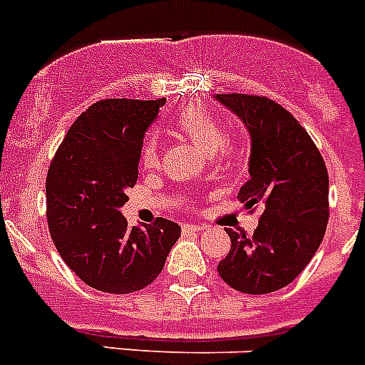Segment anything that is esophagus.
<instances>
[{
	"label": "esophagus",
	"mask_w": 365,
	"mask_h": 365,
	"mask_svg": "<svg viewBox=\"0 0 365 365\" xmlns=\"http://www.w3.org/2000/svg\"><path fill=\"white\" fill-rule=\"evenodd\" d=\"M206 226L204 225H183L182 230L183 232H200V230H204Z\"/></svg>",
	"instance_id": "obj_1"
}]
</instances>
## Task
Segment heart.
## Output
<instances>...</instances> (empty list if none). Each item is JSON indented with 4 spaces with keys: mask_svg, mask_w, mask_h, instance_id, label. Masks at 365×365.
<instances>
[{
    "mask_svg": "<svg viewBox=\"0 0 365 365\" xmlns=\"http://www.w3.org/2000/svg\"><path fill=\"white\" fill-rule=\"evenodd\" d=\"M173 131L178 137L191 140L200 152L206 155L213 154L219 158H226L232 154V140L222 131V124L202 103H191L178 111L173 118ZM140 165L146 170H152L159 165V143L154 135H148L140 146Z\"/></svg>",
    "mask_w": 365,
    "mask_h": 365,
    "instance_id": "1",
    "label": "heart"
}]
</instances>
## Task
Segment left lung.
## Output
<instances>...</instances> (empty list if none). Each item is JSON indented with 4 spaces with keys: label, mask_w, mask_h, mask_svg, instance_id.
<instances>
[{
    "label": "left lung",
    "mask_w": 365,
    "mask_h": 365,
    "mask_svg": "<svg viewBox=\"0 0 365 365\" xmlns=\"http://www.w3.org/2000/svg\"><path fill=\"white\" fill-rule=\"evenodd\" d=\"M249 128L250 180L237 198L252 213V235L226 228L230 252L220 278L241 293L263 295L292 284L314 258L329 222V170L308 131L271 98L217 94Z\"/></svg>",
    "instance_id": "8db88e82"
}]
</instances>
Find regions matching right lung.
<instances>
[{"mask_svg":"<svg viewBox=\"0 0 365 365\" xmlns=\"http://www.w3.org/2000/svg\"><path fill=\"white\" fill-rule=\"evenodd\" d=\"M159 100L107 98L76 118L46 176V217L55 249L87 286L133 293L155 280L182 228L158 217L128 226L120 207L139 176L140 146Z\"/></svg>","mask_w":365,"mask_h":365,"instance_id":"obj_1","label":"right lung"}]
</instances>
